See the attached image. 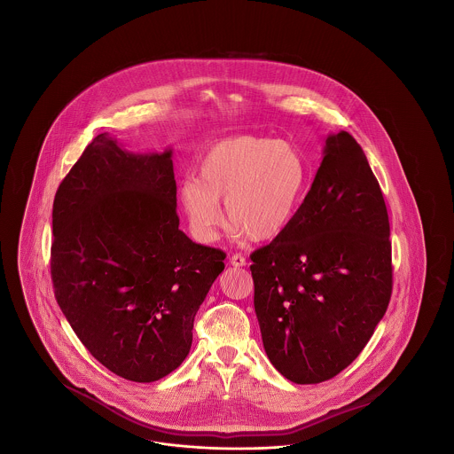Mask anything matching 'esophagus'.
<instances>
[{
	"label": "esophagus",
	"instance_id": "obj_1",
	"mask_svg": "<svg viewBox=\"0 0 454 454\" xmlns=\"http://www.w3.org/2000/svg\"><path fill=\"white\" fill-rule=\"evenodd\" d=\"M230 263H231L233 267H245V265H247V260H245L243 255L235 254V255H231V257H230Z\"/></svg>",
	"mask_w": 454,
	"mask_h": 454
}]
</instances>
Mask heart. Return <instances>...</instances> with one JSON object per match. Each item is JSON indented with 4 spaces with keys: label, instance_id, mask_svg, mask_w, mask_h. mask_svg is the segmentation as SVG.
<instances>
[{
    "label": "heart",
    "instance_id": "b5f03b06",
    "mask_svg": "<svg viewBox=\"0 0 454 454\" xmlns=\"http://www.w3.org/2000/svg\"><path fill=\"white\" fill-rule=\"evenodd\" d=\"M308 182L302 153L281 139L235 136L213 145L187 178L180 200L200 241H215L226 215L238 235L255 241L279 237L289 226Z\"/></svg>",
    "mask_w": 454,
    "mask_h": 454
}]
</instances>
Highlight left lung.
I'll return each mask as SVG.
<instances>
[{
	"label": "left lung",
	"instance_id": "8db88e82",
	"mask_svg": "<svg viewBox=\"0 0 454 454\" xmlns=\"http://www.w3.org/2000/svg\"><path fill=\"white\" fill-rule=\"evenodd\" d=\"M250 259L262 342L284 378L322 383L361 354L388 308L391 241L380 184L348 132L325 139L300 209Z\"/></svg>",
	"mask_w": 454,
	"mask_h": 454
}]
</instances>
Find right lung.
<instances>
[{
	"mask_svg": "<svg viewBox=\"0 0 454 454\" xmlns=\"http://www.w3.org/2000/svg\"><path fill=\"white\" fill-rule=\"evenodd\" d=\"M172 148L130 153L98 134L52 206L51 276L66 320L108 371L136 383L187 357L224 254L178 230Z\"/></svg>",
	"mask_w": 454,
	"mask_h": 454,
	"instance_id": "right-lung-1",
	"label": "right lung"
}]
</instances>
